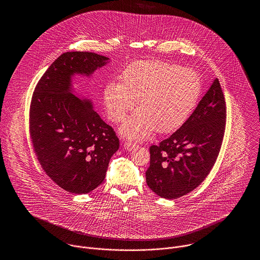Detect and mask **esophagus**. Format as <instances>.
<instances>
[{"mask_svg":"<svg viewBox=\"0 0 260 260\" xmlns=\"http://www.w3.org/2000/svg\"><path fill=\"white\" fill-rule=\"evenodd\" d=\"M124 147L127 151H133L134 149L136 148V145L135 143H132V142H124Z\"/></svg>","mask_w":260,"mask_h":260,"instance_id":"obj_1","label":"esophagus"}]
</instances>
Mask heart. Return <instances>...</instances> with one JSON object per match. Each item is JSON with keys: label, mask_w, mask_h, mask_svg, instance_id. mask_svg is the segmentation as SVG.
I'll use <instances>...</instances> for the list:
<instances>
[{"label": "heart", "mask_w": 260, "mask_h": 260, "mask_svg": "<svg viewBox=\"0 0 260 260\" xmlns=\"http://www.w3.org/2000/svg\"><path fill=\"white\" fill-rule=\"evenodd\" d=\"M123 84L108 83L103 102L113 122L124 121L136 104L139 109L122 125L120 132L128 139H145L156 129L169 134L180 127L195 109L202 92L197 73L161 60L131 64L122 75Z\"/></svg>", "instance_id": "obj_1"}]
</instances>
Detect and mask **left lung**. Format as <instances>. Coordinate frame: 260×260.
I'll use <instances>...</instances> for the list:
<instances>
[{
	"instance_id": "8db88e82",
	"label": "left lung",
	"mask_w": 260,
	"mask_h": 260,
	"mask_svg": "<svg viewBox=\"0 0 260 260\" xmlns=\"http://www.w3.org/2000/svg\"><path fill=\"white\" fill-rule=\"evenodd\" d=\"M225 123V99L218 79H214L185 123L159 145L150 147L149 188L170 200L198 187L216 161Z\"/></svg>"
}]
</instances>
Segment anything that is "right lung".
Here are the masks:
<instances>
[{
	"label": "right lung",
	"mask_w": 260,
	"mask_h": 260,
	"mask_svg": "<svg viewBox=\"0 0 260 260\" xmlns=\"http://www.w3.org/2000/svg\"><path fill=\"white\" fill-rule=\"evenodd\" d=\"M110 58L64 52L40 79L30 106V136L42 168L67 192L87 194L100 185L119 139L75 89L76 76L90 78Z\"/></svg>",
	"instance_id": "right-lung-1"
}]
</instances>
